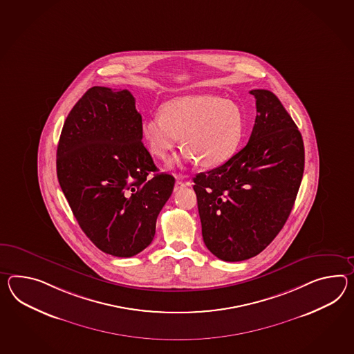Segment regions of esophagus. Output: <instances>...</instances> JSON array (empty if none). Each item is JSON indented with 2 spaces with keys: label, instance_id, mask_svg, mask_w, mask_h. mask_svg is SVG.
I'll return each instance as SVG.
<instances>
[{
  "label": "esophagus",
  "instance_id": "obj_1",
  "mask_svg": "<svg viewBox=\"0 0 354 354\" xmlns=\"http://www.w3.org/2000/svg\"><path fill=\"white\" fill-rule=\"evenodd\" d=\"M184 187H187V183H184V181L180 180V179H178V180L175 181L174 190H175V192H178V190L183 189Z\"/></svg>",
  "mask_w": 354,
  "mask_h": 354
}]
</instances>
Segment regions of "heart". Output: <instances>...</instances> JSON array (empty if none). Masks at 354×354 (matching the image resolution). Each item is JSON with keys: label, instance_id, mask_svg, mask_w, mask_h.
<instances>
[{"label": "heart", "instance_id": "1", "mask_svg": "<svg viewBox=\"0 0 354 354\" xmlns=\"http://www.w3.org/2000/svg\"><path fill=\"white\" fill-rule=\"evenodd\" d=\"M243 115L236 104L212 95L176 97L142 124V138L151 155L166 160L180 139L183 158L218 166L235 153L243 134Z\"/></svg>", "mask_w": 354, "mask_h": 354}]
</instances>
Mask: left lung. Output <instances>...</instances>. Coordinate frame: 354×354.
Masks as SVG:
<instances>
[{
	"label": "left lung",
	"mask_w": 354,
	"mask_h": 354,
	"mask_svg": "<svg viewBox=\"0 0 354 354\" xmlns=\"http://www.w3.org/2000/svg\"><path fill=\"white\" fill-rule=\"evenodd\" d=\"M257 116L250 140L225 164L193 178L202 236L217 259L257 256L292 212L304 170L299 130L272 92L253 89Z\"/></svg>",
	"instance_id": "obj_1"
}]
</instances>
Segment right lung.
I'll list each match as a JSON object with an SVG mask.
<instances>
[{"instance_id":"1","label":"right lung","mask_w":354,"mask_h":354,"mask_svg":"<svg viewBox=\"0 0 354 354\" xmlns=\"http://www.w3.org/2000/svg\"><path fill=\"white\" fill-rule=\"evenodd\" d=\"M140 128L128 89L92 86L68 115L57 146V179L79 226L115 257L151 244L175 184L173 175L157 173Z\"/></svg>"}]
</instances>
